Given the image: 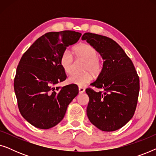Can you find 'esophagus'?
Returning <instances> with one entry per match:
<instances>
[{
	"label": "esophagus",
	"instance_id": "1",
	"mask_svg": "<svg viewBox=\"0 0 156 156\" xmlns=\"http://www.w3.org/2000/svg\"><path fill=\"white\" fill-rule=\"evenodd\" d=\"M84 91H85V89L84 88V87H79V92H80V94L84 93Z\"/></svg>",
	"mask_w": 156,
	"mask_h": 156
}]
</instances>
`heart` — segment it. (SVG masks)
<instances>
[{"instance_id": "obj_1", "label": "heart", "mask_w": 156, "mask_h": 156, "mask_svg": "<svg viewBox=\"0 0 156 156\" xmlns=\"http://www.w3.org/2000/svg\"><path fill=\"white\" fill-rule=\"evenodd\" d=\"M73 52L79 59L86 60L84 66L85 71H88L84 74H74L68 79L70 84L83 87L90 82L94 78V74H99L101 70V62L98 57V51L94 47L89 44H79L74 48ZM60 65L66 74H72L74 70V61L73 55L69 51H65L60 58ZM91 71V72L90 71Z\"/></svg>"}]
</instances>
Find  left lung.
Returning <instances> with one entry per match:
<instances>
[{
    "label": "left lung",
    "instance_id": "left-lung-1",
    "mask_svg": "<svg viewBox=\"0 0 156 156\" xmlns=\"http://www.w3.org/2000/svg\"><path fill=\"white\" fill-rule=\"evenodd\" d=\"M82 40L94 47L104 60L101 72L91 84L102 91L86 89L89 97L87 116L101 131H116L133 116L139 93V77L131 59L114 40L91 33H84Z\"/></svg>",
    "mask_w": 156,
    "mask_h": 156
}]
</instances>
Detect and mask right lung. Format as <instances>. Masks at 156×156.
Listing matches in <instances>:
<instances>
[{"label": "right lung", "mask_w": 156, "mask_h": 156, "mask_svg": "<svg viewBox=\"0 0 156 156\" xmlns=\"http://www.w3.org/2000/svg\"><path fill=\"white\" fill-rule=\"evenodd\" d=\"M82 34L65 30L50 32L38 38L21 57L14 80L18 108L33 126L50 129L60 122L67 106L78 94V87L55 85L67 78L60 58L67 47L75 44Z\"/></svg>", "instance_id": "right-lung-1"}]
</instances>
